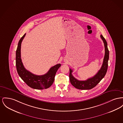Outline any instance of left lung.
<instances>
[{
  "label": "left lung",
  "mask_w": 123,
  "mask_h": 123,
  "mask_svg": "<svg viewBox=\"0 0 123 123\" xmlns=\"http://www.w3.org/2000/svg\"><path fill=\"white\" fill-rule=\"evenodd\" d=\"M100 37L104 43L105 54L102 65L98 73L93 77L89 78L86 80L80 81L77 80L73 76L72 74L73 71L70 68L69 78L71 83L73 86L77 89L80 90H90L94 88L104 78L108 68L109 51L107 47V43L106 40L102 35H100Z\"/></svg>",
  "instance_id": "1"
}]
</instances>
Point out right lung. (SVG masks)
I'll list each match as a JSON object with an SVG mask.
<instances>
[{
  "label": "right lung",
  "mask_w": 123,
  "mask_h": 123,
  "mask_svg": "<svg viewBox=\"0 0 123 123\" xmlns=\"http://www.w3.org/2000/svg\"><path fill=\"white\" fill-rule=\"evenodd\" d=\"M25 33L19 40L16 52V66L19 77L29 87L37 90L47 89L53 84L56 73L61 64L51 67L49 71L43 75H35L27 71L23 64L21 58V45Z\"/></svg>",
  "instance_id": "1"
}]
</instances>
